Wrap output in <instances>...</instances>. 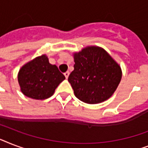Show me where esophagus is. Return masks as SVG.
Here are the masks:
<instances>
[{"label":"esophagus","mask_w":148,"mask_h":148,"mask_svg":"<svg viewBox=\"0 0 148 148\" xmlns=\"http://www.w3.org/2000/svg\"><path fill=\"white\" fill-rule=\"evenodd\" d=\"M64 76H65V77H66V78H67V77H69V74H70V72L69 71H66L64 73Z\"/></svg>","instance_id":"1"}]
</instances>
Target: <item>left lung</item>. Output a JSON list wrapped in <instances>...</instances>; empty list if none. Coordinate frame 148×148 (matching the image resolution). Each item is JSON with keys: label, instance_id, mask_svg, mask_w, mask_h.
Listing matches in <instances>:
<instances>
[{"label": "left lung", "instance_id": "8db88e82", "mask_svg": "<svg viewBox=\"0 0 148 148\" xmlns=\"http://www.w3.org/2000/svg\"><path fill=\"white\" fill-rule=\"evenodd\" d=\"M74 71L68 77L76 97L95 104L112 96L121 82L119 64L104 49L96 46L84 47L74 53Z\"/></svg>", "mask_w": 148, "mask_h": 148}]
</instances>
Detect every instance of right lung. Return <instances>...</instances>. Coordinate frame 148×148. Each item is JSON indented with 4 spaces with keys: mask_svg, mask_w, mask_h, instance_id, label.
<instances>
[{
    "mask_svg": "<svg viewBox=\"0 0 148 148\" xmlns=\"http://www.w3.org/2000/svg\"><path fill=\"white\" fill-rule=\"evenodd\" d=\"M64 79V75L56 65L50 64L45 54L27 63L20 69L17 75L21 92L35 100L51 97Z\"/></svg>",
    "mask_w": 148,
    "mask_h": 148,
    "instance_id": "right-lung-1",
    "label": "right lung"
}]
</instances>
